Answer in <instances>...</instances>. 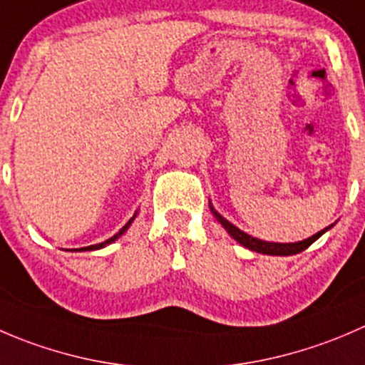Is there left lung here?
Listing matches in <instances>:
<instances>
[{
	"label": "left lung",
	"mask_w": 365,
	"mask_h": 365,
	"mask_svg": "<svg viewBox=\"0 0 365 365\" xmlns=\"http://www.w3.org/2000/svg\"><path fill=\"white\" fill-rule=\"evenodd\" d=\"M209 207H211L212 215L216 216V220L222 223L223 229H225L227 232H229L230 236H232L234 240L237 241V243L243 245V247L248 248V250H254V252H259V254H266V255H294V254H300V252H304L305 248H309L310 245L314 243V241L319 240V237L323 236V234L327 232L328 229H331V225H328L327 229L319 230V232L314 234L312 237H307V240L298 241V243H269V241H262V240H257V237H254V236H248L247 232H243V230L237 229L236 225H232L229 220L223 218L220 212H216L212 205H209Z\"/></svg>",
	"instance_id": "left-lung-1"
}]
</instances>
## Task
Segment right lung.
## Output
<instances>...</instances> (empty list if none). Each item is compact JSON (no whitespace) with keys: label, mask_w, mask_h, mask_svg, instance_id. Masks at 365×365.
<instances>
[{"label":"right lung","mask_w":365,"mask_h":365,"mask_svg":"<svg viewBox=\"0 0 365 365\" xmlns=\"http://www.w3.org/2000/svg\"><path fill=\"white\" fill-rule=\"evenodd\" d=\"M135 216H136V215H135ZM135 216H133V218H131V220H129V222H128V223H125V225H124V227H122V229H120V230H118V232H117V234H115V236H113V237H110V240H106V241H104V243H99V245H90V247H85V248H76V250H78V252H86V250H99V248H104V247H106V245L113 243V241H115V240H118V237H120V236H122V234H124V232H125V230H128V229H129V225H131V222H133V220H135Z\"/></svg>","instance_id":"right-lung-1"}]
</instances>
